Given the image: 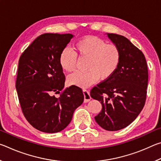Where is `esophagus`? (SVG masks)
Listing matches in <instances>:
<instances>
[{
  "label": "esophagus",
  "mask_w": 161,
  "mask_h": 161,
  "mask_svg": "<svg viewBox=\"0 0 161 161\" xmlns=\"http://www.w3.org/2000/svg\"><path fill=\"white\" fill-rule=\"evenodd\" d=\"M83 94H84V102H88L91 100V96L90 94H89V92L86 89H83Z\"/></svg>",
  "instance_id": "esophagus-1"
}]
</instances>
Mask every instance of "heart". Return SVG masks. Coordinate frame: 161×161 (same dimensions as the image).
<instances>
[{"label":"heart","instance_id":"b5f03b06","mask_svg":"<svg viewBox=\"0 0 161 161\" xmlns=\"http://www.w3.org/2000/svg\"><path fill=\"white\" fill-rule=\"evenodd\" d=\"M75 50L81 58H88L85 72H77L67 77V82L86 88L97 80L105 81L114 75L121 60V53L114 44H108L104 40L95 36L81 38L75 43ZM59 64L67 72L77 68V56L74 51L66 47L59 55Z\"/></svg>","mask_w":161,"mask_h":161}]
</instances>
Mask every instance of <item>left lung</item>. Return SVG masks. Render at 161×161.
Segmentation results:
<instances>
[{"instance_id":"obj_1","label":"left lung","mask_w":161,"mask_h":161,"mask_svg":"<svg viewBox=\"0 0 161 161\" xmlns=\"http://www.w3.org/2000/svg\"><path fill=\"white\" fill-rule=\"evenodd\" d=\"M119 47L121 60L111 78L91 90L94 99L102 105L95 121L103 129L115 131L124 129L136 119L145 104L148 75L145 56L129 39L107 33Z\"/></svg>"}]
</instances>
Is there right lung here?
I'll use <instances>...</instances> for the list:
<instances>
[{"instance_id": "obj_1", "label": "right lung", "mask_w": 161, "mask_h": 161, "mask_svg": "<svg viewBox=\"0 0 161 161\" xmlns=\"http://www.w3.org/2000/svg\"><path fill=\"white\" fill-rule=\"evenodd\" d=\"M72 34L45 33L38 36L21 54L15 88L24 116L35 129L58 133L66 128L73 113L83 103L81 88L72 85L62 92L65 77L59 55Z\"/></svg>"}]
</instances>
